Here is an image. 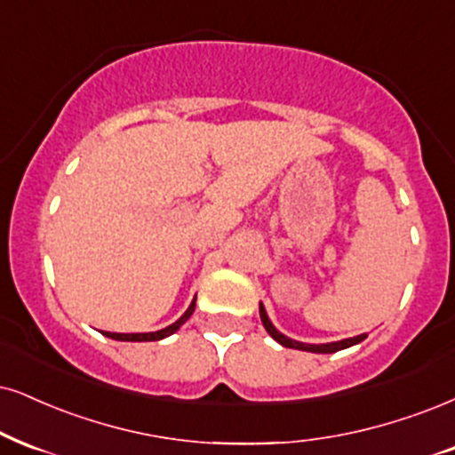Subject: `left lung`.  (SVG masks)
<instances>
[{"mask_svg": "<svg viewBox=\"0 0 455 455\" xmlns=\"http://www.w3.org/2000/svg\"><path fill=\"white\" fill-rule=\"evenodd\" d=\"M259 316H261L263 327H266L267 333H270L280 346L295 347V350H304V352H314V355H331V352H338V350H344V347L361 344V341L367 338V333H361V335H355V338H346L339 341H327V344H306V341L291 339L284 333H280V331L272 324L270 318H267V312H266V307H263V304H259Z\"/></svg>", "mask_w": 455, "mask_h": 455, "instance_id": "1", "label": "left lung"}]
</instances>
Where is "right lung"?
Segmentation results:
<instances>
[{
	"label": "right lung",
	"mask_w": 455,
	"mask_h": 455,
	"mask_svg": "<svg viewBox=\"0 0 455 455\" xmlns=\"http://www.w3.org/2000/svg\"><path fill=\"white\" fill-rule=\"evenodd\" d=\"M194 307H196V297L194 301L189 304L188 310H185V314L179 321H175L172 324H168V327L160 329V331H151V333H111V331H103L105 338H111V339H117V341H158V339H164L168 338V335H172L175 331H179V327L188 321L189 316L194 314Z\"/></svg>",
	"instance_id": "add662e5"
}]
</instances>
